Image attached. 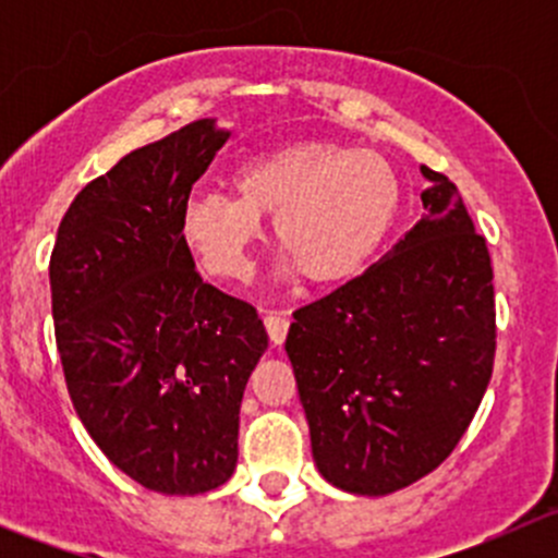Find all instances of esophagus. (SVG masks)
Returning a JSON list of instances; mask_svg holds the SVG:
<instances>
[{
    "mask_svg": "<svg viewBox=\"0 0 558 558\" xmlns=\"http://www.w3.org/2000/svg\"><path fill=\"white\" fill-rule=\"evenodd\" d=\"M264 326L272 340V345H283L286 335H289V318L283 311H264Z\"/></svg>",
    "mask_w": 558,
    "mask_h": 558,
    "instance_id": "obj_1",
    "label": "esophagus"
}]
</instances>
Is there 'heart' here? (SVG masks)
Wrapping results in <instances>:
<instances>
[{
	"label": "heart",
	"instance_id": "heart-1",
	"mask_svg": "<svg viewBox=\"0 0 558 558\" xmlns=\"http://www.w3.org/2000/svg\"><path fill=\"white\" fill-rule=\"evenodd\" d=\"M234 196L202 194L183 213V240L221 280H245L262 218L289 275L313 286L356 278L399 213V180L380 154L331 143H294L245 159Z\"/></svg>",
	"mask_w": 558,
	"mask_h": 558
}]
</instances>
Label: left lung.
Segmentation results:
<instances>
[{"mask_svg":"<svg viewBox=\"0 0 558 558\" xmlns=\"http://www.w3.org/2000/svg\"><path fill=\"white\" fill-rule=\"evenodd\" d=\"M424 218L378 264L294 311L286 353L324 481L386 497L451 456L494 367V272L459 189L421 167Z\"/></svg>","mask_w":558,"mask_h":558,"instance_id":"obj_1","label":"left lung"}]
</instances>
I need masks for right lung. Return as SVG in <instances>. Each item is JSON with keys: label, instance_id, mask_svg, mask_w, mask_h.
<instances>
[{"label": "right lung", "instance_id": "add662e5", "mask_svg": "<svg viewBox=\"0 0 558 558\" xmlns=\"http://www.w3.org/2000/svg\"><path fill=\"white\" fill-rule=\"evenodd\" d=\"M229 134L199 118L118 159L72 199L50 256L72 404L118 470L170 497L232 477L243 391L267 351L256 311L205 283L183 240L191 185Z\"/></svg>", "mask_w": 558, "mask_h": 558}]
</instances>
